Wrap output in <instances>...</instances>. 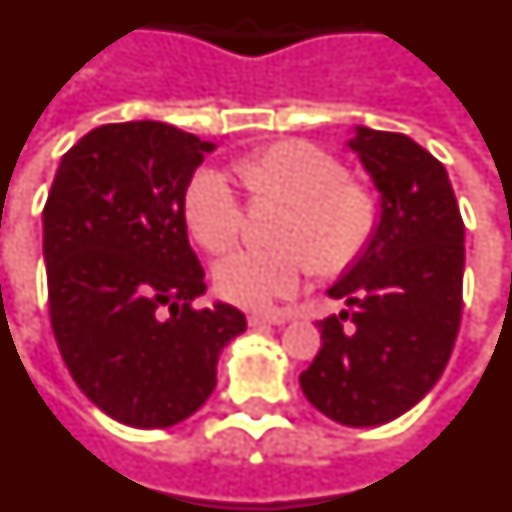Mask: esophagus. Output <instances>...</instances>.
Masks as SVG:
<instances>
[{
	"instance_id": "34e87169",
	"label": "esophagus",
	"mask_w": 512,
	"mask_h": 512,
	"mask_svg": "<svg viewBox=\"0 0 512 512\" xmlns=\"http://www.w3.org/2000/svg\"><path fill=\"white\" fill-rule=\"evenodd\" d=\"M249 328H265V325H283L286 322V317L281 315H263V312H252V315L247 317Z\"/></svg>"
}]
</instances>
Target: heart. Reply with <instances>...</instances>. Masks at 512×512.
<instances>
[{
	"mask_svg": "<svg viewBox=\"0 0 512 512\" xmlns=\"http://www.w3.org/2000/svg\"><path fill=\"white\" fill-rule=\"evenodd\" d=\"M249 195L289 203L270 247H244L216 265V289L239 307L260 309L294 294L317 268L354 265L377 229V200L346 179L336 156L302 140H281L236 163ZM184 218L208 252H226L244 226V205L221 169H200L184 192Z\"/></svg>",
	"mask_w": 512,
	"mask_h": 512,
	"instance_id": "obj_1",
	"label": "heart"
}]
</instances>
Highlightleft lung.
I'll use <instances>...</instances> for the list:
<instances>
[{
  "label": "left lung",
  "mask_w": 512,
  "mask_h": 512,
  "mask_svg": "<svg viewBox=\"0 0 512 512\" xmlns=\"http://www.w3.org/2000/svg\"><path fill=\"white\" fill-rule=\"evenodd\" d=\"M349 148L380 192V223L364 255L328 289L349 309L317 322L322 349L299 385L333 422L377 427L422 401L453 354L463 218L445 166L411 137L356 127Z\"/></svg>",
  "instance_id": "obj_1"
}]
</instances>
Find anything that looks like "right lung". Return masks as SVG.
<instances>
[{"label": "right lung", "mask_w": 512, "mask_h": 512, "mask_svg": "<svg viewBox=\"0 0 512 512\" xmlns=\"http://www.w3.org/2000/svg\"><path fill=\"white\" fill-rule=\"evenodd\" d=\"M216 148L163 122L103 124L59 163L44 208L49 317L77 388L103 414L163 429L216 388L223 346L247 330L231 304L195 309L205 273L184 192Z\"/></svg>", "instance_id": "1"}]
</instances>
